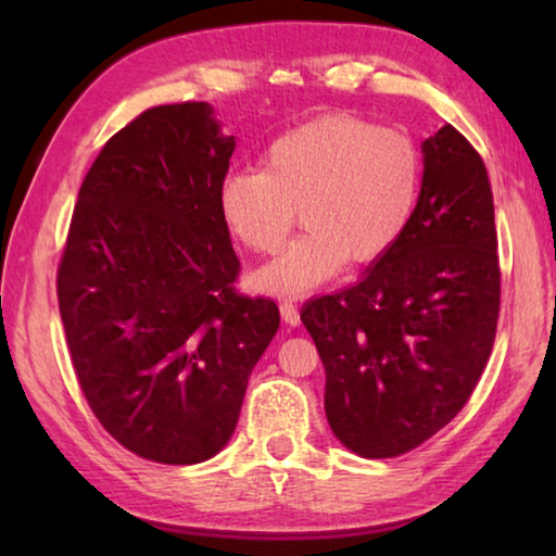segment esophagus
Masks as SVG:
<instances>
[{
  "label": "esophagus",
  "mask_w": 556,
  "mask_h": 556,
  "mask_svg": "<svg viewBox=\"0 0 556 556\" xmlns=\"http://www.w3.org/2000/svg\"><path fill=\"white\" fill-rule=\"evenodd\" d=\"M279 314H281V318H285V324H289V326L299 324V308H296L294 301H281Z\"/></svg>",
  "instance_id": "obj_1"
}]
</instances>
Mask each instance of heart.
<instances>
[{
  "mask_svg": "<svg viewBox=\"0 0 556 556\" xmlns=\"http://www.w3.org/2000/svg\"><path fill=\"white\" fill-rule=\"evenodd\" d=\"M421 152L402 129L333 115L306 122L267 147L262 172H235L220 186L230 232L257 255L306 230L257 275L275 294H304L341 269L382 257L402 238L419 199Z\"/></svg>",
  "mask_w": 556,
  "mask_h": 556,
  "instance_id": "obj_1",
  "label": "heart"
}]
</instances>
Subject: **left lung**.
Wrapping results in <instances>:
<instances>
[{"label": "left lung", "instance_id": "obj_1", "mask_svg": "<svg viewBox=\"0 0 556 556\" xmlns=\"http://www.w3.org/2000/svg\"><path fill=\"white\" fill-rule=\"evenodd\" d=\"M402 238L361 281L312 299L301 321L326 368V417L363 458L425 444L464 409L491 357L501 262L481 154L444 125Z\"/></svg>", "mask_w": 556, "mask_h": 556}]
</instances>
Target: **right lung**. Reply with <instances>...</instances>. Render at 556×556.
Wrapping results in <instances>:
<instances>
[{
    "label": "right lung",
    "instance_id": "1",
    "mask_svg": "<svg viewBox=\"0 0 556 556\" xmlns=\"http://www.w3.org/2000/svg\"><path fill=\"white\" fill-rule=\"evenodd\" d=\"M232 152L208 102L144 110L83 178L59 265L80 390L112 439L156 464L228 444L279 328L275 301L235 289L220 213Z\"/></svg>",
    "mask_w": 556,
    "mask_h": 556
}]
</instances>
